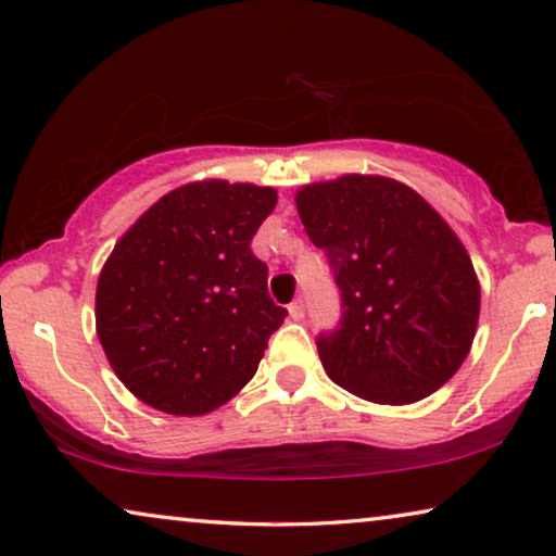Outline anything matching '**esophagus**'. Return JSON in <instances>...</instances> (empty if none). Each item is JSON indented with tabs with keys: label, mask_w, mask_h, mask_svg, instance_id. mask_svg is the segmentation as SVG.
<instances>
[{
	"label": "esophagus",
	"mask_w": 556,
	"mask_h": 556,
	"mask_svg": "<svg viewBox=\"0 0 556 556\" xmlns=\"http://www.w3.org/2000/svg\"><path fill=\"white\" fill-rule=\"evenodd\" d=\"M288 314H291L293 321H301V318L306 316V306H303V301L295 299V301L291 303V306H288Z\"/></svg>",
	"instance_id": "obj_1"
}]
</instances>
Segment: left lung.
Instances as JSON below:
<instances>
[{"mask_svg": "<svg viewBox=\"0 0 556 556\" xmlns=\"http://www.w3.org/2000/svg\"><path fill=\"white\" fill-rule=\"evenodd\" d=\"M295 207L344 308L316 341L326 375L377 405L430 397L466 362L481 314L458 235L413 187L379 174L301 187Z\"/></svg>", "mask_w": 556, "mask_h": 556, "instance_id": "8db88e82", "label": "left lung"}]
</instances>
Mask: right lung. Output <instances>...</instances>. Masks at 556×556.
Wrapping results in <instances>:
<instances>
[{"label":"right lung","mask_w":556,"mask_h":556,"mask_svg":"<svg viewBox=\"0 0 556 556\" xmlns=\"http://www.w3.org/2000/svg\"><path fill=\"white\" fill-rule=\"evenodd\" d=\"M276 202L273 187L189 181L116 242L98 276L96 331L134 397L197 417L253 379L288 314L250 250Z\"/></svg>","instance_id":"add662e5"}]
</instances>
